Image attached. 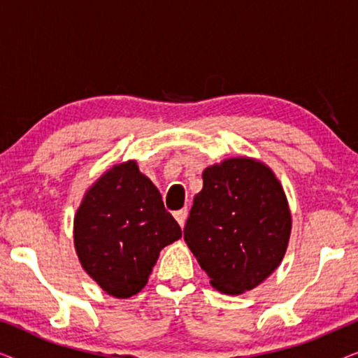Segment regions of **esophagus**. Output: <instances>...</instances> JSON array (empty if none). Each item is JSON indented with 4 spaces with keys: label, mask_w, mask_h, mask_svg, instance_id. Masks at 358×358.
Returning a JSON list of instances; mask_svg holds the SVG:
<instances>
[{
    "label": "esophagus",
    "mask_w": 358,
    "mask_h": 358,
    "mask_svg": "<svg viewBox=\"0 0 358 358\" xmlns=\"http://www.w3.org/2000/svg\"><path fill=\"white\" fill-rule=\"evenodd\" d=\"M187 208H182V210H179V212H176L174 213V218H176V222H178L179 224H180V228H184V224H185V220H187Z\"/></svg>",
    "instance_id": "34e87169"
}]
</instances>
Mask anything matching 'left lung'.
Masks as SVG:
<instances>
[{
    "instance_id": "1",
    "label": "left lung",
    "mask_w": 358,
    "mask_h": 358,
    "mask_svg": "<svg viewBox=\"0 0 358 358\" xmlns=\"http://www.w3.org/2000/svg\"><path fill=\"white\" fill-rule=\"evenodd\" d=\"M184 241L213 288L241 295L262 283L285 256L292 233L287 195L273 171L248 156L202 173Z\"/></svg>"
}]
</instances>
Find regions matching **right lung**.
Segmentation results:
<instances>
[{
	"instance_id": "add662e5",
	"label": "right lung",
	"mask_w": 358,
	"mask_h": 358,
	"mask_svg": "<svg viewBox=\"0 0 358 358\" xmlns=\"http://www.w3.org/2000/svg\"><path fill=\"white\" fill-rule=\"evenodd\" d=\"M182 236L135 159L114 164L85 192L73 222L81 267L115 298L146 285L161 249Z\"/></svg>"
}]
</instances>
